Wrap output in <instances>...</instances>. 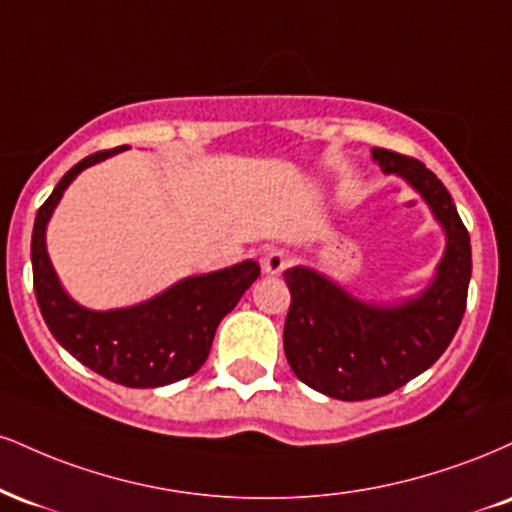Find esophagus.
Here are the masks:
<instances>
[{
	"mask_svg": "<svg viewBox=\"0 0 512 512\" xmlns=\"http://www.w3.org/2000/svg\"><path fill=\"white\" fill-rule=\"evenodd\" d=\"M288 255L283 250H272V252H267V255H264V260H262V272L267 274V276H279L283 269L288 267Z\"/></svg>",
	"mask_w": 512,
	"mask_h": 512,
	"instance_id": "34e87169",
	"label": "esophagus"
}]
</instances>
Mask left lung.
<instances>
[{
	"mask_svg": "<svg viewBox=\"0 0 512 512\" xmlns=\"http://www.w3.org/2000/svg\"><path fill=\"white\" fill-rule=\"evenodd\" d=\"M372 159L420 193L446 248L429 286L398 303H367L303 264L283 272L291 291L288 365L310 389L338 400L386 396L432 367L463 322L472 276L470 233L446 186L412 157L374 147Z\"/></svg>",
	"mask_w": 512,
	"mask_h": 512,
	"instance_id": "8db88e82",
	"label": "left lung"
}]
</instances>
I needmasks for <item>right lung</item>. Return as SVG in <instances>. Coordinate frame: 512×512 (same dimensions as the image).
<instances>
[{"mask_svg": "<svg viewBox=\"0 0 512 512\" xmlns=\"http://www.w3.org/2000/svg\"><path fill=\"white\" fill-rule=\"evenodd\" d=\"M128 147L85 157L38 209L30 243L33 286L52 336L76 360L109 381L131 389H157L195 374L205 365L217 326L260 276V264L245 260L212 274L186 276L155 298L131 307L90 310L61 286L47 255V224L64 190L80 171Z\"/></svg>", "mask_w": 512, "mask_h": 512, "instance_id": "right-lung-1", "label": "right lung"}]
</instances>
